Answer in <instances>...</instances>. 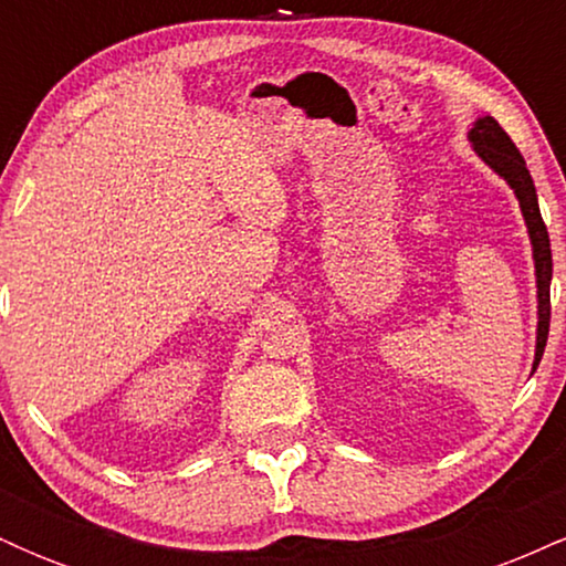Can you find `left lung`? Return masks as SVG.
Returning <instances> with one entry per match:
<instances>
[{"mask_svg":"<svg viewBox=\"0 0 566 566\" xmlns=\"http://www.w3.org/2000/svg\"><path fill=\"white\" fill-rule=\"evenodd\" d=\"M469 140L476 151V157L490 167L492 172L500 175L511 191L516 193L518 207H522L524 223H527L530 244H532V261H535V284H537V337H535V361H532V373L543 359L545 340H548V322H551V274H554V261H551V239L545 229L541 205H537V191L532 184V175L527 170L518 148L513 146L503 127L497 125L492 116H479L473 122Z\"/></svg>","mask_w":566,"mask_h":566,"instance_id":"obj_1","label":"left lung"}]
</instances>
